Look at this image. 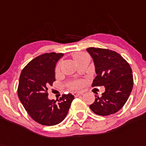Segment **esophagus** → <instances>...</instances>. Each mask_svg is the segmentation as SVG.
<instances>
[{
    "label": "esophagus",
    "instance_id": "1",
    "mask_svg": "<svg viewBox=\"0 0 146 146\" xmlns=\"http://www.w3.org/2000/svg\"><path fill=\"white\" fill-rule=\"evenodd\" d=\"M82 94H83V92L82 91H75L73 93V94L74 95V96H76H76H80V95H82Z\"/></svg>",
    "mask_w": 146,
    "mask_h": 146
}]
</instances>
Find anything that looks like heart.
I'll use <instances>...</instances> for the list:
<instances>
[{
  "label": "heart",
  "mask_w": 146,
  "mask_h": 146,
  "mask_svg": "<svg viewBox=\"0 0 146 146\" xmlns=\"http://www.w3.org/2000/svg\"><path fill=\"white\" fill-rule=\"evenodd\" d=\"M84 56H86L85 53H83V52H75V53H73V59L75 60L76 62H78L79 60L81 59L82 58H83ZM60 70V64L58 63L56 64V68H55V71H56V73H58ZM82 85V82L80 80H77V81H74L73 82H71L69 84V87L72 89H76V88H80L81 86Z\"/></svg>",
  "instance_id": "b5f03b06"
}]
</instances>
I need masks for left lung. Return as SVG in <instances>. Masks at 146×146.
<instances>
[{
    "mask_svg": "<svg viewBox=\"0 0 146 146\" xmlns=\"http://www.w3.org/2000/svg\"><path fill=\"white\" fill-rule=\"evenodd\" d=\"M96 76L92 86H105V91L96 99L90 108L96 114L108 116L122 108L133 88V79L129 64L118 52L108 49L89 47Z\"/></svg>",
    "mask_w": 146,
    "mask_h": 146,
    "instance_id": "obj_1",
    "label": "left lung"
}]
</instances>
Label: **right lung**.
I'll use <instances>...</instances> for the list:
<instances>
[{
	"instance_id": "right-lung-1",
	"label": "right lung",
	"mask_w": 146,
	"mask_h": 146,
	"mask_svg": "<svg viewBox=\"0 0 146 146\" xmlns=\"http://www.w3.org/2000/svg\"><path fill=\"white\" fill-rule=\"evenodd\" d=\"M63 56L61 52L40 55L21 73L18 98L29 117L43 125H56L62 122L74 100L70 94H63L58 100L48 99V88L56 81V64Z\"/></svg>"
}]
</instances>
